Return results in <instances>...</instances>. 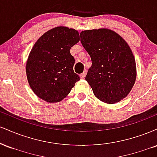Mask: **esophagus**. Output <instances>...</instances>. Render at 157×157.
<instances>
[{
	"instance_id": "obj_1",
	"label": "esophagus",
	"mask_w": 157,
	"mask_h": 157,
	"mask_svg": "<svg viewBox=\"0 0 157 157\" xmlns=\"http://www.w3.org/2000/svg\"><path fill=\"white\" fill-rule=\"evenodd\" d=\"M86 71H84L83 72H82V74H80V78L81 79H84L85 77H86Z\"/></svg>"
}]
</instances>
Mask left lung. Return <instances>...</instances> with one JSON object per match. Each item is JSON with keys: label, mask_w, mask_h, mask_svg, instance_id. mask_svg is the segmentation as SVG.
Returning <instances> with one entry per match:
<instances>
[{"label": "left lung", "mask_w": 157, "mask_h": 157, "mask_svg": "<svg viewBox=\"0 0 157 157\" xmlns=\"http://www.w3.org/2000/svg\"><path fill=\"white\" fill-rule=\"evenodd\" d=\"M80 41L91 59L86 80L101 101L113 104L128 94L136 77L135 59L121 36L108 29L80 32Z\"/></svg>", "instance_id": "8db88e82"}]
</instances>
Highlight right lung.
Listing matches in <instances>:
<instances>
[{"instance_id":"add662e5","label":"right lung","mask_w":157,"mask_h":157,"mask_svg":"<svg viewBox=\"0 0 157 157\" xmlns=\"http://www.w3.org/2000/svg\"><path fill=\"white\" fill-rule=\"evenodd\" d=\"M80 41L78 32L58 26L37 40L26 62V76L34 93L48 102L64 99L80 80L73 70L75 58L70 53Z\"/></svg>"}]
</instances>
